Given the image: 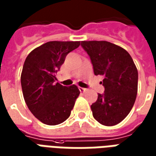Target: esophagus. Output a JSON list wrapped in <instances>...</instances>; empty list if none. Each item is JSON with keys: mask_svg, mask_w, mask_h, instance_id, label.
Listing matches in <instances>:
<instances>
[{"mask_svg": "<svg viewBox=\"0 0 156 156\" xmlns=\"http://www.w3.org/2000/svg\"><path fill=\"white\" fill-rule=\"evenodd\" d=\"M79 90H80V91L82 92V93L87 91V89H86V88H83V87H79Z\"/></svg>", "mask_w": 156, "mask_h": 156, "instance_id": "obj_1", "label": "esophagus"}]
</instances>
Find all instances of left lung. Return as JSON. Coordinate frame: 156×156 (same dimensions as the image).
I'll return each instance as SVG.
<instances>
[{
    "label": "left lung",
    "mask_w": 156,
    "mask_h": 156,
    "mask_svg": "<svg viewBox=\"0 0 156 156\" xmlns=\"http://www.w3.org/2000/svg\"><path fill=\"white\" fill-rule=\"evenodd\" d=\"M89 55L95 76H104V94L90 105L95 120L103 126L121 122L135 104L138 90V71L125 49L105 41H81Z\"/></svg>",
    "instance_id": "obj_1"
}]
</instances>
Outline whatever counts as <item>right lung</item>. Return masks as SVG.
<instances>
[{"label": "right lung", "mask_w": 156, "mask_h": 156, "mask_svg": "<svg viewBox=\"0 0 156 156\" xmlns=\"http://www.w3.org/2000/svg\"><path fill=\"white\" fill-rule=\"evenodd\" d=\"M80 41H49L34 49L24 62L20 83L26 104L42 123L55 126L70 116L80 95L76 85L56 83L55 73Z\"/></svg>", "instance_id": "obj_1"}]
</instances>
